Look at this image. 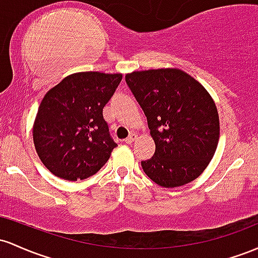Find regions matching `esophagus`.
Masks as SVG:
<instances>
[{
	"label": "esophagus",
	"mask_w": 258,
	"mask_h": 258,
	"mask_svg": "<svg viewBox=\"0 0 258 258\" xmlns=\"http://www.w3.org/2000/svg\"><path fill=\"white\" fill-rule=\"evenodd\" d=\"M137 138H138L137 134H130L129 137L126 138L124 141H125V144H132V143H134L135 140H137Z\"/></svg>",
	"instance_id": "1"
}]
</instances>
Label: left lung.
<instances>
[{
  "label": "left lung",
  "mask_w": 258,
  "mask_h": 258,
  "mask_svg": "<svg viewBox=\"0 0 258 258\" xmlns=\"http://www.w3.org/2000/svg\"><path fill=\"white\" fill-rule=\"evenodd\" d=\"M147 118L156 151L141 162L145 174L163 187L195 180L219 140V117L208 91L180 69H149L125 75Z\"/></svg>",
  "instance_id": "left-lung-1"
}]
</instances>
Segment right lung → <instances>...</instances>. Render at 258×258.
<instances>
[{
    "instance_id": "obj_1",
    "label": "right lung",
    "mask_w": 258,
    "mask_h": 258,
    "mask_svg": "<svg viewBox=\"0 0 258 258\" xmlns=\"http://www.w3.org/2000/svg\"><path fill=\"white\" fill-rule=\"evenodd\" d=\"M121 74L80 72L46 92L33 126L34 145L43 166L60 179L83 180L108 161L117 144L103 119Z\"/></svg>"
}]
</instances>
